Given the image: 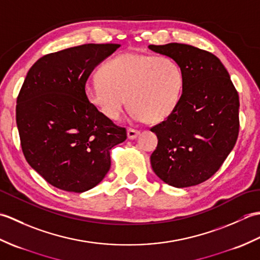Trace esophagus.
Masks as SVG:
<instances>
[{
    "instance_id": "34e87169",
    "label": "esophagus",
    "mask_w": 260,
    "mask_h": 260,
    "mask_svg": "<svg viewBox=\"0 0 260 260\" xmlns=\"http://www.w3.org/2000/svg\"><path fill=\"white\" fill-rule=\"evenodd\" d=\"M141 132L140 131H136V129H133V128H128L127 129V137H128L129 140H135L137 136L140 135Z\"/></svg>"
}]
</instances>
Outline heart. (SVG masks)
I'll use <instances>...</instances> for the list:
<instances>
[{
	"mask_svg": "<svg viewBox=\"0 0 260 260\" xmlns=\"http://www.w3.org/2000/svg\"><path fill=\"white\" fill-rule=\"evenodd\" d=\"M99 79L87 82L88 103L105 117L117 120L127 105L132 118L161 121L174 112L184 78L173 59L142 53H124L109 60L99 70Z\"/></svg>",
	"mask_w": 260,
	"mask_h": 260,
	"instance_id": "heart-1",
	"label": "heart"
}]
</instances>
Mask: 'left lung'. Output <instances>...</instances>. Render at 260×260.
<instances>
[{"instance_id":"1","label":"left lung","mask_w":260,"mask_h":260,"mask_svg":"<svg viewBox=\"0 0 260 260\" xmlns=\"http://www.w3.org/2000/svg\"><path fill=\"white\" fill-rule=\"evenodd\" d=\"M178 63L184 84L178 106L151 132L157 147L151 165L169 185L200 184L217 172L239 133V96L227 69L206 50L183 43L148 46Z\"/></svg>"}]
</instances>
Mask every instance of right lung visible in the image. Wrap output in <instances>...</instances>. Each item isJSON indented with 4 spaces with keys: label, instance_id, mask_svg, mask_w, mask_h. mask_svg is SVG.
I'll use <instances>...</instances> for the list:
<instances>
[{
    "label": "right lung",
    "instance_id": "add662e5",
    "mask_svg": "<svg viewBox=\"0 0 260 260\" xmlns=\"http://www.w3.org/2000/svg\"><path fill=\"white\" fill-rule=\"evenodd\" d=\"M119 45L88 43L43 56L27 71L16 99L22 151L30 167L60 190L92 189L110 169V150L126 129L88 103L95 67Z\"/></svg>",
    "mask_w": 260,
    "mask_h": 260
}]
</instances>
